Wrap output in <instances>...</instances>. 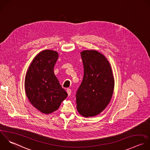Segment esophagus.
Returning a JSON list of instances; mask_svg holds the SVG:
<instances>
[{"mask_svg": "<svg viewBox=\"0 0 150 150\" xmlns=\"http://www.w3.org/2000/svg\"><path fill=\"white\" fill-rule=\"evenodd\" d=\"M67 92L68 95V96H70V95H71V89L68 88V89H67Z\"/></svg>", "mask_w": 150, "mask_h": 150, "instance_id": "1", "label": "esophagus"}]
</instances>
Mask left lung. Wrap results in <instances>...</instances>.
Here are the masks:
<instances>
[{
  "mask_svg": "<svg viewBox=\"0 0 150 150\" xmlns=\"http://www.w3.org/2000/svg\"><path fill=\"white\" fill-rule=\"evenodd\" d=\"M84 74L76 93L78 112L85 117L95 116L109 103L114 90L110 65L100 52L86 50L81 53Z\"/></svg>",
  "mask_w": 150,
  "mask_h": 150,
  "instance_id": "left-lung-1",
  "label": "left lung"
}]
</instances>
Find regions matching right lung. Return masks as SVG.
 Returning <instances> with one entry per match:
<instances>
[{"label":"right lung","mask_w":150,"mask_h":150,"mask_svg":"<svg viewBox=\"0 0 150 150\" xmlns=\"http://www.w3.org/2000/svg\"><path fill=\"white\" fill-rule=\"evenodd\" d=\"M58 58L56 51L41 52L33 59L25 75L27 96L37 109L45 114L57 110L68 96L54 73Z\"/></svg>","instance_id":"obj_1"}]
</instances>
